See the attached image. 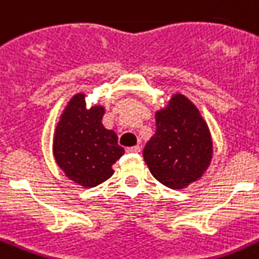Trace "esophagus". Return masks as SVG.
<instances>
[{"mask_svg":"<svg viewBox=\"0 0 259 259\" xmlns=\"http://www.w3.org/2000/svg\"><path fill=\"white\" fill-rule=\"evenodd\" d=\"M140 151H141V146H138V145H137V146H132L126 149V153H140Z\"/></svg>","mask_w":259,"mask_h":259,"instance_id":"esophagus-1","label":"esophagus"}]
</instances>
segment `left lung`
Instances as JSON below:
<instances>
[{"label": "left lung", "instance_id": "1", "mask_svg": "<svg viewBox=\"0 0 259 259\" xmlns=\"http://www.w3.org/2000/svg\"><path fill=\"white\" fill-rule=\"evenodd\" d=\"M156 130L143 149V159L158 182L180 190L196 182L209 166L212 140L199 110L183 95L156 112Z\"/></svg>", "mask_w": 259, "mask_h": 259}]
</instances>
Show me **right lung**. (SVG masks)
Returning <instances> with one entry per match:
<instances>
[{
  "mask_svg": "<svg viewBox=\"0 0 259 259\" xmlns=\"http://www.w3.org/2000/svg\"><path fill=\"white\" fill-rule=\"evenodd\" d=\"M104 108L87 109L84 95H76L56 126L54 155L67 177L82 187H96L113 175L123 155L117 134L103 125Z\"/></svg>",
  "mask_w": 259,
  "mask_h": 259,
  "instance_id": "obj_1",
  "label": "right lung"
}]
</instances>
